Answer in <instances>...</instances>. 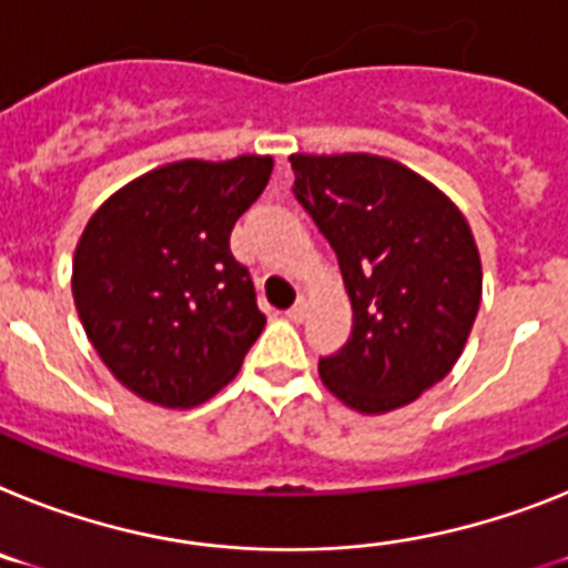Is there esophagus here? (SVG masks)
Masks as SVG:
<instances>
[{
  "instance_id": "1",
  "label": "esophagus",
  "mask_w": 568,
  "mask_h": 568,
  "mask_svg": "<svg viewBox=\"0 0 568 568\" xmlns=\"http://www.w3.org/2000/svg\"><path fill=\"white\" fill-rule=\"evenodd\" d=\"M285 317H288V321H294V323L306 321V303H303V300H297V303H294V306L285 312Z\"/></svg>"
}]
</instances>
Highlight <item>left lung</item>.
Masks as SVG:
<instances>
[{
    "instance_id": "8db88e82",
    "label": "left lung",
    "mask_w": 568,
    "mask_h": 568,
    "mask_svg": "<svg viewBox=\"0 0 568 568\" xmlns=\"http://www.w3.org/2000/svg\"><path fill=\"white\" fill-rule=\"evenodd\" d=\"M294 195L337 254L352 335L321 357L346 407L381 416L416 402L459 361L483 262L450 199L404 164L366 152L292 155Z\"/></svg>"
}]
</instances>
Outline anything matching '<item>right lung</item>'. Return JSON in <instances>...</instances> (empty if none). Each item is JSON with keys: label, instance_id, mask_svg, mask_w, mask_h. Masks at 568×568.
Wrapping results in <instances>:
<instances>
[{"label": "right lung", "instance_id": "right-lung-1", "mask_svg": "<svg viewBox=\"0 0 568 568\" xmlns=\"http://www.w3.org/2000/svg\"><path fill=\"white\" fill-rule=\"evenodd\" d=\"M271 170V155L175 161L89 219L71 268L74 306L100 361L138 398L187 409L240 373L265 314L231 231Z\"/></svg>", "mask_w": 568, "mask_h": 568}]
</instances>
